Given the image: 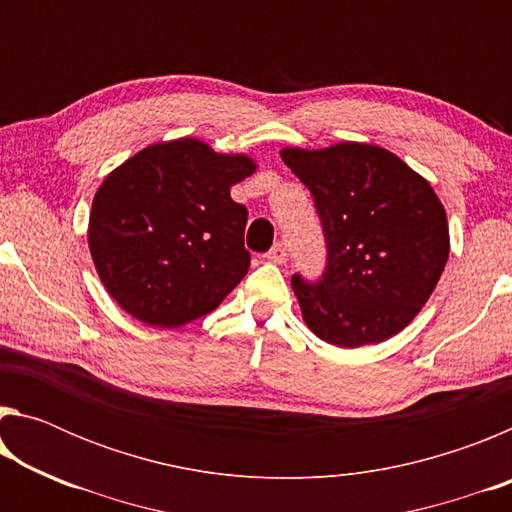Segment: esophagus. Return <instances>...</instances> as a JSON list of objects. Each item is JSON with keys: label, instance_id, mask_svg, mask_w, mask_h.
Segmentation results:
<instances>
[{"label": "esophagus", "instance_id": "1", "mask_svg": "<svg viewBox=\"0 0 512 512\" xmlns=\"http://www.w3.org/2000/svg\"><path fill=\"white\" fill-rule=\"evenodd\" d=\"M287 248H284L282 244H275L271 250H268V255H266V259L268 262H273V264H287Z\"/></svg>", "mask_w": 512, "mask_h": 512}]
</instances>
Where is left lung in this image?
<instances>
[{"label":"left lung","mask_w":512,"mask_h":512,"mask_svg":"<svg viewBox=\"0 0 512 512\" xmlns=\"http://www.w3.org/2000/svg\"><path fill=\"white\" fill-rule=\"evenodd\" d=\"M280 155L314 196L327 241L323 280H291L305 325L350 350L402 332L449 257L447 214L429 180L366 142L284 146Z\"/></svg>","instance_id":"obj_1"}]
</instances>
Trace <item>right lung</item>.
<instances>
[{
    "label": "right lung",
    "instance_id": "add662e5",
    "mask_svg": "<svg viewBox=\"0 0 512 512\" xmlns=\"http://www.w3.org/2000/svg\"><path fill=\"white\" fill-rule=\"evenodd\" d=\"M255 171L250 155L219 153L198 137L149 144L112 169L88 223L92 262L110 298L160 329L219 307L250 266L248 210L230 189Z\"/></svg>",
    "mask_w": 512,
    "mask_h": 512
}]
</instances>
